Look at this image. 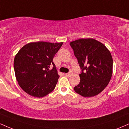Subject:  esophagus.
<instances>
[{
  "label": "esophagus",
  "mask_w": 129,
  "mask_h": 129,
  "mask_svg": "<svg viewBox=\"0 0 129 129\" xmlns=\"http://www.w3.org/2000/svg\"><path fill=\"white\" fill-rule=\"evenodd\" d=\"M72 72H69V73H66V75L67 76H69L70 75H72Z\"/></svg>",
  "instance_id": "34e87169"
}]
</instances>
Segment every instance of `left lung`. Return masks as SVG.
Instances as JSON below:
<instances>
[{
	"instance_id": "obj_1",
	"label": "left lung",
	"mask_w": 129,
	"mask_h": 129,
	"mask_svg": "<svg viewBox=\"0 0 129 129\" xmlns=\"http://www.w3.org/2000/svg\"><path fill=\"white\" fill-rule=\"evenodd\" d=\"M81 69L79 84L74 87L84 97H92L107 87L112 75L113 59L104 44L93 39H80L70 43Z\"/></svg>"
}]
</instances>
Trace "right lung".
<instances>
[{
    "label": "right lung",
    "instance_id": "add662e5",
    "mask_svg": "<svg viewBox=\"0 0 129 129\" xmlns=\"http://www.w3.org/2000/svg\"><path fill=\"white\" fill-rule=\"evenodd\" d=\"M63 43L31 42L24 45L14 60V69L19 85L26 93L42 98L55 88L59 76L53 57ZM53 64L51 70L49 66Z\"/></svg>",
    "mask_w": 129,
    "mask_h": 129
}]
</instances>
